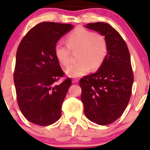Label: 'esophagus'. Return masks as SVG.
Wrapping results in <instances>:
<instances>
[{"label": "esophagus", "instance_id": "1", "mask_svg": "<svg viewBox=\"0 0 150 150\" xmlns=\"http://www.w3.org/2000/svg\"><path fill=\"white\" fill-rule=\"evenodd\" d=\"M72 83H79V80L76 79H73V80H72Z\"/></svg>", "mask_w": 150, "mask_h": 150}]
</instances>
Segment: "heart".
Returning <instances> with one entry per match:
<instances>
[{"mask_svg": "<svg viewBox=\"0 0 150 150\" xmlns=\"http://www.w3.org/2000/svg\"><path fill=\"white\" fill-rule=\"evenodd\" d=\"M67 45L57 44L54 56L61 64L67 66L70 61L71 50H79V61L69 65L65 69L69 76L76 78L85 75L92 68L96 70L103 63L107 54V42L101 34L79 27L66 38Z\"/></svg>", "mask_w": 150, "mask_h": 150, "instance_id": "b5f03b06", "label": "heart"}]
</instances>
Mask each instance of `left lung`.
<instances>
[{"label":"left lung","instance_id":"1","mask_svg":"<svg viewBox=\"0 0 150 150\" xmlns=\"http://www.w3.org/2000/svg\"><path fill=\"white\" fill-rule=\"evenodd\" d=\"M85 27L100 33L107 42V54L99 69L79 82L86 117L104 126L120 118L130 101L134 81L130 52L124 39L110 24L95 22Z\"/></svg>","mask_w":150,"mask_h":150}]
</instances>
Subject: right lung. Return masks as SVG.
I'll list each match as a JSON object with an SVG mask.
<instances>
[{
  "mask_svg": "<svg viewBox=\"0 0 150 150\" xmlns=\"http://www.w3.org/2000/svg\"><path fill=\"white\" fill-rule=\"evenodd\" d=\"M73 26L42 22L22 38L16 52L13 74L18 106L33 124L46 126L60 119L61 107L69 87V78L57 85L64 72L54 56V47Z\"/></svg>",
  "mask_w": 150,
  "mask_h": 150,
  "instance_id": "1",
  "label": "right lung"
}]
</instances>
